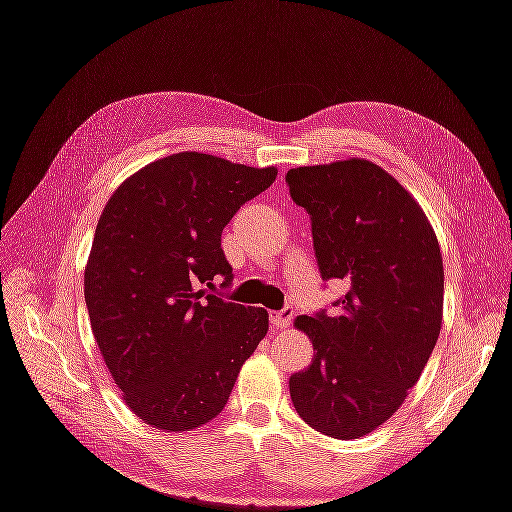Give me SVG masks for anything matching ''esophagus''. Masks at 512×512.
Returning <instances> with one entry per match:
<instances>
[{"label": "esophagus", "mask_w": 512, "mask_h": 512, "mask_svg": "<svg viewBox=\"0 0 512 512\" xmlns=\"http://www.w3.org/2000/svg\"><path fill=\"white\" fill-rule=\"evenodd\" d=\"M291 321H294V307H282L280 312H271V323L275 328H289Z\"/></svg>", "instance_id": "1"}]
</instances>
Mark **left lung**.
Masks as SVG:
<instances>
[{"instance_id": "left-lung-1", "label": "left lung", "mask_w": 512, "mask_h": 512, "mask_svg": "<svg viewBox=\"0 0 512 512\" xmlns=\"http://www.w3.org/2000/svg\"><path fill=\"white\" fill-rule=\"evenodd\" d=\"M287 186L312 221L323 280H344L335 310L298 316L314 358L289 378L305 424L355 440L394 415L442 328L444 269L431 223L403 186L367 159L300 166Z\"/></svg>"}]
</instances>
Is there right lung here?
Returning a JSON list of instances; mask_svg holds the SVG:
<instances>
[{
    "label": "right lung",
    "instance_id": "obj_1",
    "mask_svg": "<svg viewBox=\"0 0 512 512\" xmlns=\"http://www.w3.org/2000/svg\"><path fill=\"white\" fill-rule=\"evenodd\" d=\"M275 175L177 152L127 177L97 221L84 273L95 342L129 410L159 431L214 419L266 337L264 307L202 287L232 285L223 227Z\"/></svg>",
    "mask_w": 512,
    "mask_h": 512
}]
</instances>
